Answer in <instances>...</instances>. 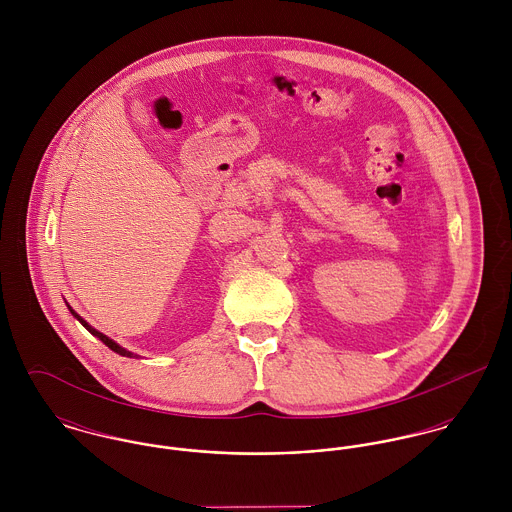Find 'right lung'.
Instances as JSON below:
<instances>
[{
    "instance_id": "add662e5",
    "label": "right lung",
    "mask_w": 512,
    "mask_h": 512,
    "mask_svg": "<svg viewBox=\"0 0 512 512\" xmlns=\"http://www.w3.org/2000/svg\"><path fill=\"white\" fill-rule=\"evenodd\" d=\"M67 307L71 309V313H73L74 317H76V319L82 323V327H86V329H88V331H90L94 337H98V339H100V341H102V343H104L108 349H112L114 353H118V355H122V357H130V359L134 357V353L126 351V349H124V347H120L116 341H112V339H110V337H106L104 333H100V331H96L94 327H90V325H88V323H86V321H84V319H82V317H80V315L74 311L73 307H71L69 303H67ZM136 357H138V355H136Z\"/></svg>"
}]
</instances>
